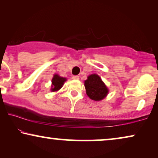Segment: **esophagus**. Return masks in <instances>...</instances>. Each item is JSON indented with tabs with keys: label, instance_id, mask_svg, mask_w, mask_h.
<instances>
[{
	"label": "esophagus",
	"instance_id": "34e87169",
	"mask_svg": "<svg viewBox=\"0 0 158 158\" xmlns=\"http://www.w3.org/2000/svg\"><path fill=\"white\" fill-rule=\"evenodd\" d=\"M73 80H79V76H77V75H74V76H73Z\"/></svg>",
	"mask_w": 158,
	"mask_h": 158
}]
</instances>
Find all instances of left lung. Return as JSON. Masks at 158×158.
I'll list each match as a JSON object with an SVG mask.
<instances>
[{"label":"left lung","mask_w":158,"mask_h":158,"mask_svg":"<svg viewBox=\"0 0 158 158\" xmlns=\"http://www.w3.org/2000/svg\"><path fill=\"white\" fill-rule=\"evenodd\" d=\"M85 88L88 97L94 101L102 100L109 92L101 77L96 74H92L88 77L85 81Z\"/></svg>","instance_id":"1"}]
</instances>
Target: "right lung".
Returning a JSON list of instances; mask_svg holds the SVG:
<instances>
[{"mask_svg": "<svg viewBox=\"0 0 158 158\" xmlns=\"http://www.w3.org/2000/svg\"><path fill=\"white\" fill-rule=\"evenodd\" d=\"M66 81V79L64 77H60L57 75H54L52 80V85L51 90L52 91H57V90H60L62 88V86L63 85L64 82Z\"/></svg>", "mask_w": 158, "mask_h": 158, "instance_id": "add662e5", "label": "right lung"}]
</instances>
